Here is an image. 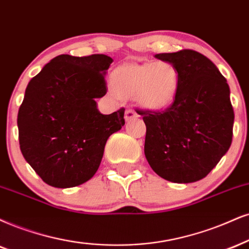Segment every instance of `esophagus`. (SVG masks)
I'll use <instances>...</instances> for the list:
<instances>
[{
	"instance_id": "esophagus-1",
	"label": "esophagus",
	"mask_w": 249,
	"mask_h": 249,
	"mask_svg": "<svg viewBox=\"0 0 249 249\" xmlns=\"http://www.w3.org/2000/svg\"><path fill=\"white\" fill-rule=\"evenodd\" d=\"M137 116H139V115H137V113L135 112L133 108H127V109H125V113H124L125 121H130L131 119L137 118Z\"/></svg>"
}]
</instances>
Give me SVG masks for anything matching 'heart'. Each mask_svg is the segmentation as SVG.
<instances>
[{
  "label": "heart",
  "instance_id": "heart-1",
  "mask_svg": "<svg viewBox=\"0 0 249 249\" xmlns=\"http://www.w3.org/2000/svg\"><path fill=\"white\" fill-rule=\"evenodd\" d=\"M110 83L118 96H135L145 108L161 109L176 98L180 76L173 64L158 61L120 67L112 73Z\"/></svg>",
  "mask_w": 249,
  "mask_h": 249
}]
</instances>
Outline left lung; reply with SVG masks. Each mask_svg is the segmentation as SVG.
Instances as JSON below:
<instances>
[{
  "label": "left lung",
  "mask_w": 249,
  "mask_h": 249,
  "mask_svg": "<svg viewBox=\"0 0 249 249\" xmlns=\"http://www.w3.org/2000/svg\"><path fill=\"white\" fill-rule=\"evenodd\" d=\"M156 57L176 67L180 83L166 108L141 110L146 125L144 153L162 179L195 182L210 173L232 143L234 112L229 84L198 52L182 50Z\"/></svg>",
  "instance_id": "obj_1"
}]
</instances>
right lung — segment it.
Returning a JSON list of instances; mask_svg holds the SVG:
<instances>
[{
	"mask_svg": "<svg viewBox=\"0 0 249 249\" xmlns=\"http://www.w3.org/2000/svg\"><path fill=\"white\" fill-rule=\"evenodd\" d=\"M104 54L54 57L31 79L18 110V139L25 160L44 182L70 188L99 167L107 139L124 124V108L104 115L96 98L106 94Z\"/></svg>",
	"mask_w": 249,
	"mask_h": 249,
	"instance_id": "add662e5",
	"label": "right lung"
}]
</instances>
